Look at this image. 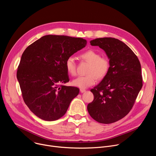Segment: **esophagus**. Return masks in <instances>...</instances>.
Wrapping results in <instances>:
<instances>
[{"mask_svg": "<svg viewBox=\"0 0 156 156\" xmlns=\"http://www.w3.org/2000/svg\"><path fill=\"white\" fill-rule=\"evenodd\" d=\"M80 92H81V93H84V92L86 91V90H84V89H80Z\"/></svg>", "mask_w": 156, "mask_h": 156, "instance_id": "34e87169", "label": "esophagus"}]
</instances>
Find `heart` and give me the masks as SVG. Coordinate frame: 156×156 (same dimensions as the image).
Masks as SVG:
<instances>
[{"label": "heart", "instance_id": "obj_1", "mask_svg": "<svg viewBox=\"0 0 156 156\" xmlns=\"http://www.w3.org/2000/svg\"><path fill=\"white\" fill-rule=\"evenodd\" d=\"M81 58L90 63V65L87 72L88 75L78 76L72 81L74 86L81 89L87 88L93 85L97 80L104 78L108 73L110 62L109 58L106 56H101L99 52L90 49L87 50L80 55ZM65 68L67 73L75 76L76 73V65L74 58L69 57L65 61Z\"/></svg>", "mask_w": 156, "mask_h": 156}]
</instances>
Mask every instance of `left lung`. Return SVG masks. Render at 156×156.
<instances>
[{
    "mask_svg": "<svg viewBox=\"0 0 156 156\" xmlns=\"http://www.w3.org/2000/svg\"><path fill=\"white\" fill-rule=\"evenodd\" d=\"M90 43L105 52L110 66L107 75L91 90L94 100L87 105V111L99 123H114L129 112L143 86L141 64L132 50L117 39L97 38Z\"/></svg>",
    "mask_w": 156,
    "mask_h": 156,
    "instance_id": "8db88e82",
    "label": "left lung"
}]
</instances>
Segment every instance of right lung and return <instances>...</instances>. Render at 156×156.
Masks as SVG:
<instances>
[{
  "mask_svg": "<svg viewBox=\"0 0 156 156\" xmlns=\"http://www.w3.org/2000/svg\"><path fill=\"white\" fill-rule=\"evenodd\" d=\"M86 43L80 37L46 35L23 52L16 77L25 103L37 117L59 119L79 94L78 87L63 85L69 81L65 61Z\"/></svg>",
  "mask_w": 156,
  "mask_h": 156,
  "instance_id": "1",
  "label": "right lung"
}]
</instances>
